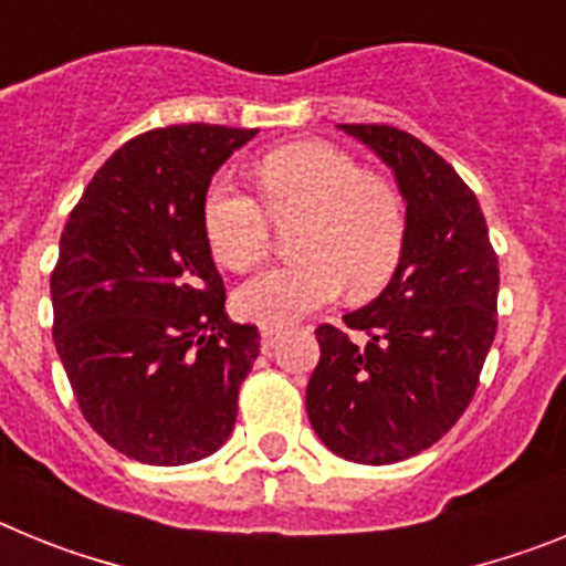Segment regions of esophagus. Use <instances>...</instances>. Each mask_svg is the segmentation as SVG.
Instances as JSON below:
<instances>
[{"instance_id": "obj_1", "label": "esophagus", "mask_w": 566, "mask_h": 566, "mask_svg": "<svg viewBox=\"0 0 566 566\" xmlns=\"http://www.w3.org/2000/svg\"><path fill=\"white\" fill-rule=\"evenodd\" d=\"M277 337H280V328L260 326V352L272 354V348L277 345Z\"/></svg>"}]
</instances>
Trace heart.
I'll return each instance as SVG.
<instances>
[{
  "label": "heart",
  "mask_w": 566,
  "mask_h": 566,
  "mask_svg": "<svg viewBox=\"0 0 566 566\" xmlns=\"http://www.w3.org/2000/svg\"><path fill=\"white\" fill-rule=\"evenodd\" d=\"M254 178L274 218L303 212L294 252L234 292V308L263 326H289L343 294H374L391 280L408 238V207L397 184L365 172L352 153L326 142H297L266 153ZM203 232L223 266L247 272L266 254L272 221L234 175L203 192Z\"/></svg>",
  "instance_id": "1"
}]
</instances>
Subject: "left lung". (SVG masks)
<instances>
[{
    "label": "left lung",
    "mask_w": 566,
    "mask_h": 566,
    "mask_svg": "<svg viewBox=\"0 0 566 566\" xmlns=\"http://www.w3.org/2000/svg\"><path fill=\"white\" fill-rule=\"evenodd\" d=\"M394 169L408 238L388 286L345 314L365 333L319 326L306 388L312 428L348 462L394 464L428 451L476 394L496 337L499 258L476 195L428 144L388 124H339Z\"/></svg>",
    "instance_id": "1"
}]
</instances>
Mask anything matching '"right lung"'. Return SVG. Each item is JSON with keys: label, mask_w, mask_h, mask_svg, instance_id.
<instances>
[{"label": "right lung", "mask_w": 566, "mask_h": 566, "mask_svg": "<svg viewBox=\"0 0 566 566\" xmlns=\"http://www.w3.org/2000/svg\"><path fill=\"white\" fill-rule=\"evenodd\" d=\"M254 135L218 124L135 135L64 223L53 343L90 428L135 462L207 459L238 419L260 334L223 312L201 207L218 167Z\"/></svg>", "instance_id": "right-lung-1"}]
</instances>
